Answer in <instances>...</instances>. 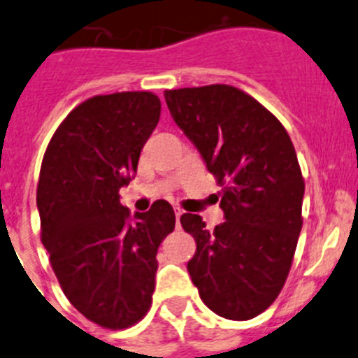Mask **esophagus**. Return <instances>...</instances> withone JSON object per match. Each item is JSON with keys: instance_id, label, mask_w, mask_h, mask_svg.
I'll list each match as a JSON object with an SVG mask.
<instances>
[{"instance_id": "esophagus-1", "label": "esophagus", "mask_w": 358, "mask_h": 358, "mask_svg": "<svg viewBox=\"0 0 358 358\" xmlns=\"http://www.w3.org/2000/svg\"><path fill=\"white\" fill-rule=\"evenodd\" d=\"M175 215H176V226H178V228H180V217L183 215V212L180 208H175Z\"/></svg>"}]
</instances>
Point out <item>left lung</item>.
<instances>
[{"label":"left lung","mask_w":358,"mask_h":358,"mask_svg":"<svg viewBox=\"0 0 358 358\" xmlns=\"http://www.w3.org/2000/svg\"><path fill=\"white\" fill-rule=\"evenodd\" d=\"M169 113L217 178L224 222L206 229L180 217L194 236L187 263L199 296L215 315L250 320L286 282L302 229V171L288 132L258 100L228 85L168 90Z\"/></svg>","instance_id":"obj_1"}]
</instances>
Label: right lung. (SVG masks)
<instances>
[{
  "label": "right lung",
  "instance_id": "1",
  "mask_svg": "<svg viewBox=\"0 0 358 358\" xmlns=\"http://www.w3.org/2000/svg\"><path fill=\"white\" fill-rule=\"evenodd\" d=\"M159 118L150 92L85 100L58 127L40 168L36 206L52 270L70 303L106 329H127L148 313L157 250L175 229L168 201L130 215L118 194Z\"/></svg>",
  "mask_w": 358,
  "mask_h": 358
}]
</instances>
